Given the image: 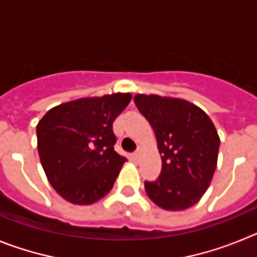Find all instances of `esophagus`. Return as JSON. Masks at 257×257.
Segmentation results:
<instances>
[{"instance_id": "1", "label": "esophagus", "mask_w": 257, "mask_h": 257, "mask_svg": "<svg viewBox=\"0 0 257 257\" xmlns=\"http://www.w3.org/2000/svg\"><path fill=\"white\" fill-rule=\"evenodd\" d=\"M139 158H140V151H138V152H135V153L131 154V160L133 161H139Z\"/></svg>"}]
</instances>
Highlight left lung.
<instances>
[{
	"mask_svg": "<svg viewBox=\"0 0 257 257\" xmlns=\"http://www.w3.org/2000/svg\"><path fill=\"white\" fill-rule=\"evenodd\" d=\"M134 101L154 130L162 160L161 175L156 181H145V192L163 210L192 207L216 170L220 138L211 118L178 97L138 94Z\"/></svg>",
	"mask_w": 257,
	"mask_h": 257,
	"instance_id": "1",
	"label": "left lung"
}]
</instances>
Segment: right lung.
<instances>
[{"mask_svg": "<svg viewBox=\"0 0 257 257\" xmlns=\"http://www.w3.org/2000/svg\"><path fill=\"white\" fill-rule=\"evenodd\" d=\"M133 95L82 97L51 108L37 124L41 165L65 201L91 205L114 185L126 158L114 151L113 122Z\"/></svg>", "mask_w": 257, "mask_h": 257, "instance_id": "obj_1", "label": "right lung"}]
</instances>
